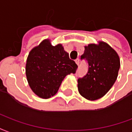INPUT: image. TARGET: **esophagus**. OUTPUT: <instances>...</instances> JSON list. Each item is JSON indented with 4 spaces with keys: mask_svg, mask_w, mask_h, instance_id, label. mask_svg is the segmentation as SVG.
Wrapping results in <instances>:
<instances>
[{
    "mask_svg": "<svg viewBox=\"0 0 132 132\" xmlns=\"http://www.w3.org/2000/svg\"><path fill=\"white\" fill-rule=\"evenodd\" d=\"M75 62L77 65H79V58H77V59L75 60Z\"/></svg>",
    "mask_w": 132,
    "mask_h": 132,
    "instance_id": "34e87169",
    "label": "esophagus"
}]
</instances>
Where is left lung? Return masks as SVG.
<instances>
[{"mask_svg":"<svg viewBox=\"0 0 132 132\" xmlns=\"http://www.w3.org/2000/svg\"><path fill=\"white\" fill-rule=\"evenodd\" d=\"M81 60L88 63L87 72L78 79L79 94L85 98L95 101L105 96L117 79L120 62L116 52L104 42L85 46Z\"/></svg>","mask_w":132,"mask_h":132,"instance_id":"left-lung-1","label":"left lung"}]
</instances>
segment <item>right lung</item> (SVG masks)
Wrapping results in <instances>:
<instances>
[{"label":"right lung","mask_w":132,"mask_h":132,"mask_svg":"<svg viewBox=\"0 0 132 132\" xmlns=\"http://www.w3.org/2000/svg\"><path fill=\"white\" fill-rule=\"evenodd\" d=\"M77 67L62 45L53 46L49 40H44L29 53L26 75L32 91L42 98H49L57 92L67 75L75 74Z\"/></svg>","instance_id":"1"}]
</instances>
